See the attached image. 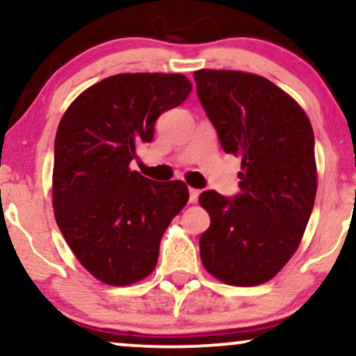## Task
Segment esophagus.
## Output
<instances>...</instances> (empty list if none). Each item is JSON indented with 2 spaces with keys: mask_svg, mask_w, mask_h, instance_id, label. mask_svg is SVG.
Wrapping results in <instances>:
<instances>
[{
  "mask_svg": "<svg viewBox=\"0 0 356 356\" xmlns=\"http://www.w3.org/2000/svg\"><path fill=\"white\" fill-rule=\"evenodd\" d=\"M199 195H200V191L199 189H189V202L191 204H195L197 200H199Z\"/></svg>",
  "mask_w": 356,
  "mask_h": 356,
  "instance_id": "1",
  "label": "esophagus"
}]
</instances>
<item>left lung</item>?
Instances as JSON below:
<instances>
[{
	"mask_svg": "<svg viewBox=\"0 0 356 356\" xmlns=\"http://www.w3.org/2000/svg\"><path fill=\"white\" fill-rule=\"evenodd\" d=\"M194 79L222 149L242 159L238 194L199 197L211 216L200 259L229 285L265 284L295 254L314 211V129L300 106L262 76L200 70Z\"/></svg>",
	"mask_w": 356,
	"mask_h": 356,
	"instance_id": "left-lung-1",
	"label": "left lung"
}]
</instances>
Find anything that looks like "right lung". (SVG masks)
Returning a JSON list of instances; mask_svg holds the SVG:
<instances>
[{"mask_svg": "<svg viewBox=\"0 0 356 356\" xmlns=\"http://www.w3.org/2000/svg\"><path fill=\"white\" fill-rule=\"evenodd\" d=\"M191 89L182 74H115L86 89L59 122L56 222L81 265L104 284L124 286L147 277L162 235L189 200L182 181H151L129 164L136 145L152 140L157 118Z\"/></svg>", "mask_w": 356, "mask_h": 356, "instance_id": "right-lung-1", "label": "right lung"}]
</instances>
